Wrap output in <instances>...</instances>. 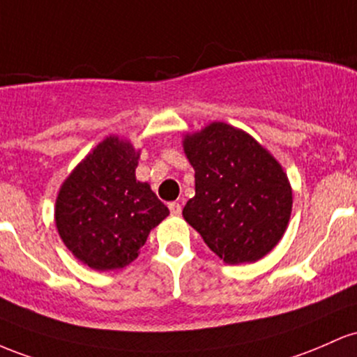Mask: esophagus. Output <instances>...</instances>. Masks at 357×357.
<instances>
[{"label": "esophagus", "mask_w": 357, "mask_h": 357, "mask_svg": "<svg viewBox=\"0 0 357 357\" xmlns=\"http://www.w3.org/2000/svg\"><path fill=\"white\" fill-rule=\"evenodd\" d=\"M168 209H170L172 215H180V214H182V204H180V202H170V204H168Z\"/></svg>", "instance_id": "34e87169"}]
</instances>
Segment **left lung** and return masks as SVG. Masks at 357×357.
Returning a JSON list of instances; mask_svg holds the SVG:
<instances>
[{"mask_svg":"<svg viewBox=\"0 0 357 357\" xmlns=\"http://www.w3.org/2000/svg\"><path fill=\"white\" fill-rule=\"evenodd\" d=\"M195 195L183 219L227 265L253 263L285 234L291 187L282 165L258 142L226 123L185 135Z\"/></svg>","mask_w":357,"mask_h":357,"instance_id":"1","label":"left lung"}]
</instances>
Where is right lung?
Segmentation results:
<instances>
[{"label": "right lung", "mask_w": 357, "mask_h": 357, "mask_svg": "<svg viewBox=\"0 0 357 357\" xmlns=\"http://www.w3.org/2000/svg\"><path fill=\"white\" fill-rule=\"evenodd\" d=\"M139 151L107 136L60 187L55 226L63 244L92 270H119L138 258L168 207L136 180Z\"/></svg>", "instance_id": "obj_1"}]
</instances>
